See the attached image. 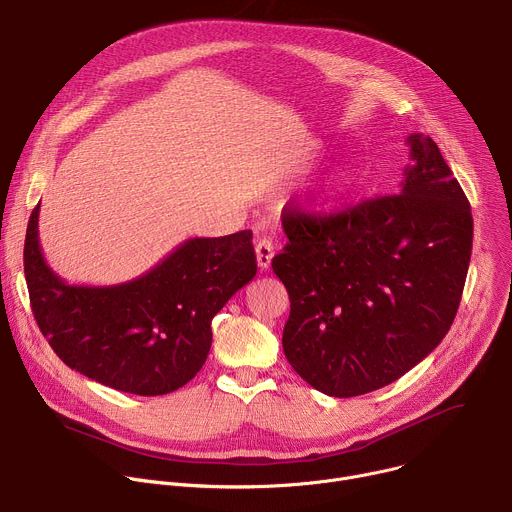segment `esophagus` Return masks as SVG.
<instances>
[{"instance_id": "obj_1", "label": "esophagus", "mask_w": 512, "mask_h": 512, "mask_svg": "<svg viewBox=\"0 0 512 512\" xmlns=\"http://www.w3.org/2000/svg\"><path fill=\"white\" fill-rule=\"evenodd\" d=\"M255 253H257V265H259L261 269H269L271 259H273V255H275V245H273V241H271L269 237H261V239L257 241V245H255Z\"/></svg>"}]
</instances>
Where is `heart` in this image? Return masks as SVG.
I'll return each mask as SVG.
<instances>
[{
  "label": "heart",
  "mask_w": 512,
  "mask_h": 512,
  "mask_svg": "<svg viewBox=\"0 0 512 512\" xmlns=\"http://www.w3.org/2000/svg\"><path fill=\"white\" fill-rule=\"evenodd\" d=\"M358 182H360V170L350 162L340 164L320 184L318 196L322 200H336L340 196H346L350 190H354L358 186Z\"/></svg>",
  "instance_id": "b5f03b06"
}]
</instances>
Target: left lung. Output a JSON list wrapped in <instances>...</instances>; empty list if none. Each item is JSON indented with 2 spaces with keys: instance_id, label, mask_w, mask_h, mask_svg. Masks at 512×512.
Masks as SVG:
<instances>
[{
  "instance_id": "left-lung-1",
  "label": "left lung",
  "mask_w": 512,
  "mask_h": 512,
  "mask_svg": "<svg viewBox=\"0 0 512 512\" xmlns=\"http://www.w3.org/2000/svg\"><path fill=\"white\" fill-rule=\"evenodd\" d=\"M401 192L332 216L283 208L271 267L289 294L283 352L330 397L377 391L448 334L472 255L470 202L435 141L407 137Z\"/></svg>"
}]
</instances>
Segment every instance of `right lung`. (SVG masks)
Instances as JSON below:
<instances>
[{
    "mask_svg": "<svg viewBox=\"0 0 512 512\" xmlns=\"http://www.w3.org/2000/svg\"><path fill=\"white\" fill-rule=\"evenodd\" d=\"M32 210L24 273L40 332L70 369L154 397L184 387L208 356L212 318L257 273L253 233L188 239L117 285H68L44 261Z\"/></svg>",
    "mask_w": 512,
    "mask_h": 512,
    "instance_id": "obj_1",
    "label": "right lung"
}]
</instances>
